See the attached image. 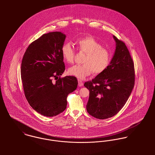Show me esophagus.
<instances>
[{"mask_svg":"<svg viewBox=\"0 0 155 155\" xmlns=\"http://www.w3.org/2000/svg\"><path fill=\"white\" fill-rule=\"evenodd\" d=\"M78 85H79V87H82L84 85L83 82L80 79H78Z\"/></svg>","mask_w":155,"mask_h":155,"instance_id":"obj_1","label":"esophagus"}]
</instances>
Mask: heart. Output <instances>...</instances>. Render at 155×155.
I'll return each mask as SVG.
<instances>
[{
    "mask_svg": "<svg viewBox=\"0 0 155 155\" xmlns=\"http://www.w3.org/2000/svg\"><path fill=\"white\" fill-rule=\"evenodd\" d=\"M79 50L86 54L82 65H74L68 70V73L80 79H84L92 72L99 74L104 72L110 63L111 55L110 51L92 36L80 38L76 41ZM74 49L68 43L63 45L61 55L68 63H73Z\"/></svg>",
    "mask_w": 155,
    "mask_h": 155,
    "instance_id": "1",
    "label": "heart"
}]
</instances>
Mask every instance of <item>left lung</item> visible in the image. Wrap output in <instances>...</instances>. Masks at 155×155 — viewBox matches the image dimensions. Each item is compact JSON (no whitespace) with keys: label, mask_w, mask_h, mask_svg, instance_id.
Listing matches in <instances>:
<instances>
[{"label":"left lung","mask_w":155,"mask_h":155,"mask_svg":"<svg viewBox=\"0 0 155 155\" xmlns=\"http://www.w3.org/2000/svg\"><path fill=\"white\" fill-rule=\"evenodd\" d=\"M114 55L107 68L84 86L89 90L87 110L92 116L104 119L116 114L124 106L135 84L133 59L125 43L113 36Z\"/></svg>","instance_id":"1"}]
</instances>
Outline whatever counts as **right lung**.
I'll use <instances>...</instances> for the list:
<instances>
[{"label":"right lung","mask_w":155,"mask_h":155,"mask_svg":"<svg viewBox=\"0 0 155 155\" xmlns=\"http://www.w3.org/2000/svg\"><path fill=\"white\" fill-rule=\"evenodd\" d=\"M65 39L60 31L44 34L30 44L22 58L21 76L25 98L35 110L47 117L64 111L67 95L78 84L74 76L60 78L65 70L61 55Z\"/></svg>","instance_id":"add662e5"}]
</instances>
